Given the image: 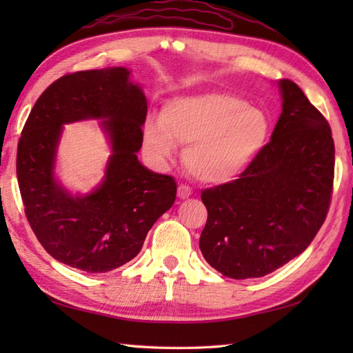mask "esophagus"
<instances>
[{"mask_svg":"<svg viewBox=\"0 0 353 353\" xmlns=\"http://www.w3.org/2000/svg\"><path fill=\"white\" fill-rule=\"evenodd\" d=\"M191 194H192V190L190 188L188 185H185V183L179 185V188H177V196H179V199L185 200V199H188V197L191 196Z\"/></svg>","mask_w":353,"mask_h":353,"instance_id":"34e87169","label":"esophagus"}]
</instances>
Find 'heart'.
I'll return each mask as SVG.
<instances>
[{
    "mask_svg": "<svg viewBox=\"0 0 353 353\" xmlns=\"http://www.w3.org/2000/svg\"><path fill=\"white\" fill-rule=\"evenodd\" d=\"M272 123L265 110L247 106L229 92L179 97L165 104L161 119L144 129V147L157 161H168L176 144H188L183 159L201 182L234 181L265 148Z\"/></svg>",
    "mask_w": 353,
    "mask_h": 353,
    "instance_id": "obj_1",
    "label": "heart"
}]
</instances>
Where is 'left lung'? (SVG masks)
Segmentation results:
<instances>
[{
  "label": "left lung",
  "instance_id": "obj_1",
  "mask_svg": "<svg viewBox=\"0 0 353 353\" xmlns=\"http://www.w3.org/2000/svg\"><path fill=\"white\" fill-rule=\"evenodd\" d=\"M279 88L282 114L265 148L235 181L201 191L208 221L200 250L232 279L262 277L299 256L331 205V127L294 81Z\"/></svg>",
  "mask_w": 353,
  "mask_h": 353
}]
</instances>
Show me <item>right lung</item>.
Here are the masks:
<instances>
[{"mask_svg":"<svg viewBox=\"0 0 353 353\" xmlns=\"http://www.w3.org/2000/svg\"><path fill=\"white\" fill-rule=\"evenodd\" d=\"M129 74L92 70L52 81L18 142L17 176L30 228L52 258L86 273H106L132 261L176 200L174 179L138 161L147 101ZM88 117L103 119L114 154L99 188L72 198L52 177L55 147L63 123Z\"/></svg>","mask_w":353,"mask_h":353,"instance_id":"right-lung-1","label":"right lung"}]
</instances>
